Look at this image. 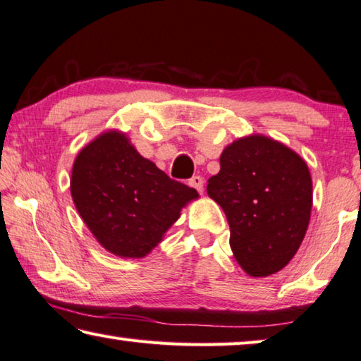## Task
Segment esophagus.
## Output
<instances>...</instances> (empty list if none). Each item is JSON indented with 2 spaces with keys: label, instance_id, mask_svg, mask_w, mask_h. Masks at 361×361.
Returning <instances> with one entry per match:
<instances>
[{
  "label": "esophagus",
  "instance_id": "obj_1",
  "mask_svg": "<svg viewBox=\"0 0 361 361\" xmlns=\"http://www.w3.org/2000/svg\"><path fill=\"white\" fill-rule=\"evenodd\" d=\"M188 185L195 188L197 192L203 193V177L202 176H193L192 179H188Z\"/></svg>",
  "mask_w": 361,
  "mask_h": 361
}]
</instances>
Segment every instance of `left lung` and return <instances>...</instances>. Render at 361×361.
Instances as JSON below:
<instances>
[{"label": "left lung", "instance_id": "obj_1", "mask_svg": "<svg viewBox=\"0 0 361 361\" xmlns=\"http://www.w3.org/2000/svg\"><path fill=\"white\" fill-rule=\"evenodd\" d=\"M208 195L226 212L230 247L247 275L267 276L291 261L312 211V177L302 158L265 135L226 147Z\"/></svg>", "mask_w": 361, "mask_h": 361}]
</instances>
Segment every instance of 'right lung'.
Here are the masks:
<instances>
[{
  "label": "right lung",
  "instance_id": "1",
  "mask_svg": "<svg viewBox=\"0 0 361 361\" xmlns=\"http://www.w3.org/2000/svg\"><path fill=\"white\" fill-rule=\"evenodd\" d=\"M76 211L105 250L144 257L198 198L195 188L173 180L139 155L120 131H107L75 158L70 180Z\"/></svg>",
  "mask_w": 361,
  "mask_h": 361
}]
</instances>
